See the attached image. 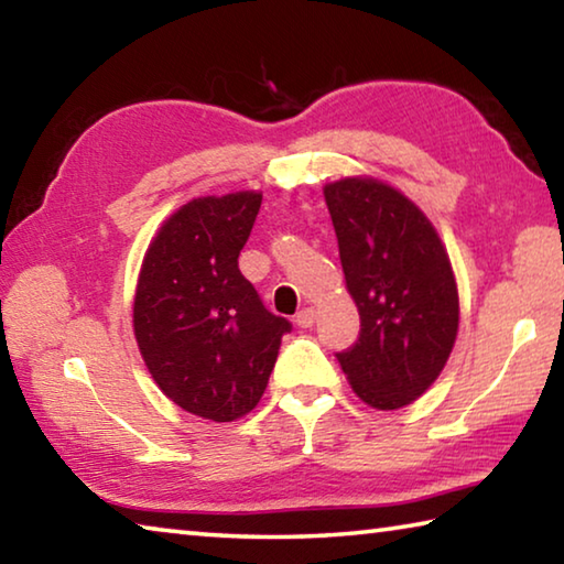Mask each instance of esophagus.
<instances>
[{
  "mask_svg": "<svg viewBox=\"0 0 564 564\" xmlns=\"http://www.w3.org/2000/svg\"><path fill=\"white\" fill-rule=\"evenodd\" d=\"M295 323H299L301 328H311L313 323H316V311H313V308L299 311V313H295Z\"/></svg>",
  "mask_w": 564,
  "mask_h": 564,
  "instance_id": "1",
  "label": "esophagus"
}]
</instances>
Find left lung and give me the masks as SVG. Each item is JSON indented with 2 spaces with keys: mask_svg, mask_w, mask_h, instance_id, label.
<instances>
[{
  "mask_svg": "<svg viewBox=\"0 0 564 564\" xmlns=\"http://www.w3.org/2000/svg\"><path fill=\"white\" fill-rule=\"evenodd\" d=\"M360 333L336 352L360 400L395 410L441 376L457 336V285L433 224L373 178L323 188Z\"/></svg>",
  "mask_w": 564,
  "mask_h": 564,
  "instance_id": "8db88e82",
  "label": "left lung"
}]
</instances>
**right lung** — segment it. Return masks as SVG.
Masks as SVG:
<instances>
[{"label": "right lung", "mask_w": 564, "mask_h": 564, "mask_svg": "<svg viewBox=\"0 0 564 564\" xmlns=\"http://www.w3.org/2000/svg\"><path fill=\"white\" fill-rule=\"evenodd\" d=\"M261 194L194 198L161 226L139 273L133 333L178 408L231 423L259 405L291 321L238 271Z\"/></svg>", "instance_id": "add662e5"}]
</instances>
